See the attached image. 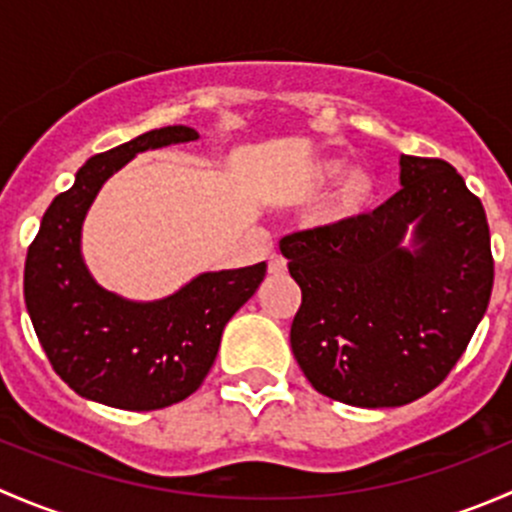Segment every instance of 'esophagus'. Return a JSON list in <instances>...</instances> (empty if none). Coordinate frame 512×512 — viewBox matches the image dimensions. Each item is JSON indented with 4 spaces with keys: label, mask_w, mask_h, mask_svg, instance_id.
<instances>
[{
    "label": "esophagus",
    "mask_w": 512,
    "mask_h": 512,
    "mask_svg": "<svg viewBox=\"0 0 512 512\" xmlns=\"http://www.w3.org/2000/svg\"><path fill=\"white\" fill-rule=\"evenodd\" d=\"M267 270H270V275H275V277L285 275V272H287V260L282 255H272L270 262H267Z\"/></svg>",
    "instance_id": "34e87169"
}]
</instances>
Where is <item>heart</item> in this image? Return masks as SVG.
<instances>
[{
    "mask_svg": "<svg viewBox=\"0 0 512 512\" xmlns=\"http://www.w3.org/2000/svg\"><path fill=\"white\" fill-rule=\"evenodd\" d=\"M312 190L334 185L324 205L322 220L327 225H352L369 215L381 198V180L369 165L344 170L342 158H317L304 175Z\"/></svg>",
    "mask_w": 512,
    "mask_h": 512,
    "instance_id": "heart-1",
    "label": "heart"
}]
</instances>
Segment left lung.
<instances>
[{"label": "left lung", "mask_w": 512, "mask_h": 512, "mask_svg": "<svg viewBox=\"0 0 512 512\" xmlns=\"http://www.w3.org/2000/svg\"><path fill=\"white\" fill-rule=\"evenodd\" d=\"M401 185L352 225L280 240L302 289L294 359L319 394L359 409L404 406L436 389L493 289L485 210L456 168L401 156Z\"/></svg>", "instance_id": "obj_1"}]
</instances>
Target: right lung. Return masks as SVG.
Here are the masks:
<instances>
[{"instance_id":"right-lung-1","label":"right lung","mask_w":512,"mask_h":512,"mask_svg":"<svg viewBox=\"0 0 512 512\" xmlns=\"http://www.w3.org/2000/svg\"><path fill=\"white\" fill-rule=\"evenodd\" d=\"M198 141L188 126L148 131L89 158L51 200L24 267V302L56 374L84 399L156 411L188 399L208 376L225 324L257 292L267 265L203 272L178 292L133 302L91 277L81 227L98 190L143 151Z\"/></svg>"}]
</instances>
